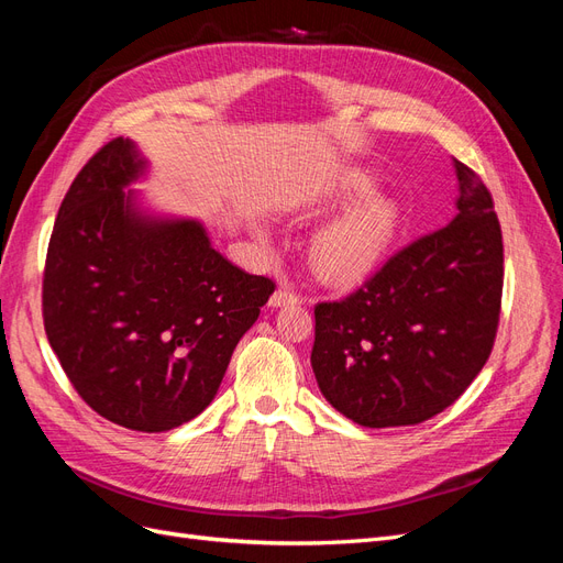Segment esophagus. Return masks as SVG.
<instances>
[{
    "mask_svg": "<svg viewBox=\"0 0 563 563\" xmlns=\"http://www.w3.org/2000/svg\"><path fill=\"white\" fill-rule=\"evenodd\" d=\"M302 298H300V294H296L291 286H279L275 294H272V298H269V305L272 308H282V305H296V302H300Z\"/></svg>",
    "mask_w": 563,
    "mask_h": 563,
    "instance_id": "1",
    "label": "esophagus"
}]
</instances>
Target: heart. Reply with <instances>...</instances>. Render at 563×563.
<instances>
[{"mask_svg":"<svg viewBox=\"0 0 563 563\" xmlns=\"http://www.w3.org/2000/svg\"><path fill=\"white\" fill-rule=\"evenodd\" d=\"M366 174H347L329 195L331 203H343L371 192ZM399 228V209L387 197H368L345 216L323 228L312 244L314 269L329 282H356L376 267Z\"/></svg>","mask_w":563,"mask_h":563,"instance_id":"heart-1","label":"heart"}]
</instances>
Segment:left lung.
Instances as JSON below:
<instances>
[{"instance_id": "left-lung-1", "label": "left lung", "mask_w": 563, "mask_h": 563, "mask_svg": "<svg viewBox=\"0 0 563 563\" xmlns=\"http://www.w3.org/2000/svg\"><path fill=\"white\" fill-rule=\"evenodd\" d=\"M457 216L397 251L343 300L317 302L312 371L362 428L418 424L449 408L496 343L503 232L493 197L453 159Z\"/></svg>"}]
</instances>
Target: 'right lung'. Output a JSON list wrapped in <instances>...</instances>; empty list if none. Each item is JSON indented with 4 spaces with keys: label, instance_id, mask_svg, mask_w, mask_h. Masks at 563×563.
Wrapping results in <instances>:
<instances>
[{
    "label": "right lung",
    "instance_id": "obj_1",
    "mask_svg": "<svg viewBox=\"0 0 563 563\" xmlns=\"http://www.w3.org/2000/svg\"><path fill=\"white\" fill-rule=\"evenodd\" d=\"M145 159L114 139L84 164L51 232L42 314L51 347L98 416L135 432L197 418L275 282L220 255L197 220H155L124 187Z\"/></svg>",
    "mask_w": 563,
    "mask_h": 563
}]
</instances>
